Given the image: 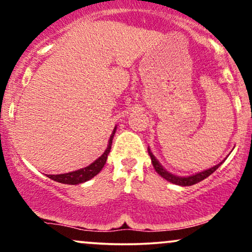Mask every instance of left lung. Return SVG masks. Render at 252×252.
<instances>
[{
    "instance_id": "1",
    "label": "left lung",
    "mask_w": 252,
    "mask_h": 252,
    "mask_svg": "<svg viewBox=\"0 0 252 252\" xmlns=\"http://www.w3.org/2000/svg\"><path fill=\"white\" fill-rule=\"evenodd\" d=\"M148 153L150 155V158H152V163H153V166H154L156 173H158V175L162 176L163 179H166L167 181L172 182V184H175V185H180V186H192V185L198 184V182L202 181L204 179H206L207 176H210L211 174H212V173L215 172V170L218 169V167L222 163V162H220V163L216 164V166L212 167V168L206 169V170H204V172H200V173H196V174H193L190 176H176L174 174H172V173L167 172V170L164 169L160 163H158V161L156 160V158L153 155V153L150 152L149 148H148Z\"/></svg>"
}]
</instances>
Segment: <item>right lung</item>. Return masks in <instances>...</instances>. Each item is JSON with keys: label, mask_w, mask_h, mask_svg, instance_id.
I'll use <instances>...</instances> for the list:
<instances>
[{"label": "right lung", "mask_w": 252, "mask_h": 252, "mask_svg": "<svg viewBox=\"0 0 252 252\" xmlns=\"http://www.w3.org/2000/svg\"><path fill=\"white\" fill-rule=\"evenodd\" d=\"M115 131H116V126H115L114 131H112L111 136H110L109 140V144L108 148H106L105 152L103 153L100 158H98L94 162H92L90 166L85 167V168L74 170V172H70V173H63V174H57V175H51L48 174L47 176L52 180L60 182V184H67V185H78V184H83V182L90 180L94 176H96L98 173L102 170L104 167V164L106 162V158H108V155L110 153V149H111V144H112V138H114Z\"/></svg>", "instance_id": "add662e5"}]
</instances>
